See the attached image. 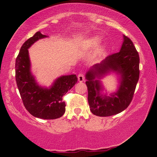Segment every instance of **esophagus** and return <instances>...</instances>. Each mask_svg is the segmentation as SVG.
<instances>
[{
    "label": "esophagus",
    "instance_id": "obj_1",
    "mask_svg": "<svg viewBox=\"0 0 157 157\" xmlns=\"http://www.w3.org/2000/svg\"><path fill=\"white\" fill-rule=\"evenodd\" d=\"M84 75L82 73H81V74H79L78 75V80L79 82H82V81H84Z\"/></svg>",
    "mask_w": 157,
    "mask_h": 157
}]
</instances>
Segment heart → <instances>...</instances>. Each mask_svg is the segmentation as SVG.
Segmentation results:
<instances>
[{
    "instance_id": "obj_1",
    "label": "heart",
    "mask_w": 157,
    "mask_h": 157,
    "mask_svg": "<svg viewBox=\"0 0 157 157\" xmlns=\"http://www.w3.org/2000/svg\"><path fill=\"white\" fill-rule=\"evenodd\" d=\"M98 40H99V39H98V38H97V37L93 38H92V39H91L89 42H88V45H89V46L94 47V46H96V45L98 44Z\"/></svg>"
}]
</instances>
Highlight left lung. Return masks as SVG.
Instances as JSON below:
<instances>
[{
  "label": "left lung",
  "mask_w": 157,
  "mask_h": 157,
  "mask_svg": "<svg viewBox=\"0 0 157 157\" xmlns=\"http://www.w3.org/2000/svg\"><path fill=\"white\" fill-rule=\"evenodd\" d=\"M111 70L121 75V79L119 90L110 98L101 95L100 82L95 78ZM139 78V53L132 40L124 36L121 51L108 56L86 75L90 110L98 117H109L125 110L132 102Z\"/></svg>",
  "instance_id": "1"
}]
</instances>
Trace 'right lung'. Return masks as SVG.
<instances>
[{"label": "right lung", "instance_id": "right-lung-1", "mask_svg": "<svg viewBox=\"0 0 157 157\" xmlns=\"http://www.w3.org/2000/svg\"><path fill=\"white\" fill-rule=\"evenodd\" d=\"M46 37L36 32L23 46L16 60V81L23 104L33 117L43 119H56L66 111L63 96L77 82L76 75L63 76L57 78L50 89L38 86L30 71L28 48L38 39Z\"/></svg>", "mask_w": 157, "mask_h": 157}]
</instances>
